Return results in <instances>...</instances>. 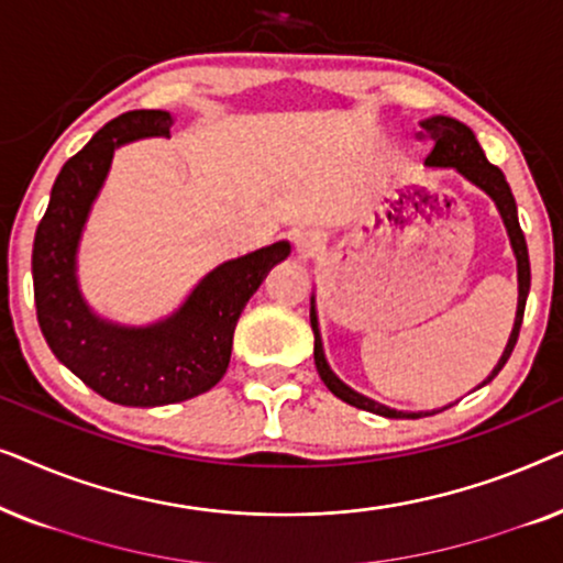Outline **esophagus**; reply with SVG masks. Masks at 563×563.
<instances>
[{
    "mask_svg": "<svg viewBox=\"0 0 563 563\" xmlns=\"http://www.w3.org/2000/svg\"><path fill=\"white\" fill-rule=\"evenodd\" d=\"M320 245H322L320 235L310 233V230H305V233H299V235L295 238V249H297L299 253H302V256H312V253H318Z\"/></svg>",
    "mask_w": 563,
    "mask_h": 563,
    "instance_id": "obj_1",
    "label": "esophagus"
}]
</instances>
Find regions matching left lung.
I'll list each match as a JSON object with an SVG mask.
<instances>
[{
	"label": "left lung",
	"mask_w": 563,
	"mask_h": 563,
	"mask_svg": "<svg viewBox=\"0 0 563 563\" xmlns=\"http://www.w3.org/2000/svg\"><path fill=\"white\" fill-rule=\"evenodd\" d=\"M422 137L433 141V148H430L428 158H426L428 166H443V168L453 166L456 172L464 174L468 181H474L476 187L484 189L492 199H495L497 210L505 220L507 235H510L515 258H518V284H520L518 314H515V328L510 333V341H507V349L503 353V358H499L495 372H492L489 379H487V382H492L499 374V368L507 364V358H510L515 343H518L520 325H522V312H526V299H528V289H530L528 245H526V235H522L520 222H518V207H515V197L510 191V184L505 181V174L499 172L495 164H489L487 156H484L482 145L476 143L474 133L464 125V122H459L453 118H441V114H438V118H430V120L422 122L420 141H422ZM310 322H312V333H314V366H318L320 379L325 382V387L333 391L338 399H343V402L358 407V410L384 415V418H422V412L389 410V407L374 402V399H368L364 395H358V391H353L351 387H345V384L338 379L333 372H330L325 353H322L318 314H314V299H312V310H310ZM487 382H484V384H487Z\"/></svg>",
	"instance_id": "left-lung-1"
}]
</instances>
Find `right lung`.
<instances>
[{
	"label": "right lung",
	"instance_id": "1",
	"mask_svg": "<svg viewBox=\"0 0 563 563\" xmlns=\"http://www.w3.org/2000/svg\"><path fill=\"white\" fill-rule=\"evenodd\" d=\"M172 122L164 110L107 122L60 168L33 243L35 310L51 351L97 395L125 407L174 405L212 389L230 364L245 302L289 256V243L279 241L228 261L199 282L179 312L151 328H120L89 312L76 287V245L112 153L135 137H168Z\"/></svg>",
	"mask_w": 563,
	"mask_h": 563
}]
</instances>
